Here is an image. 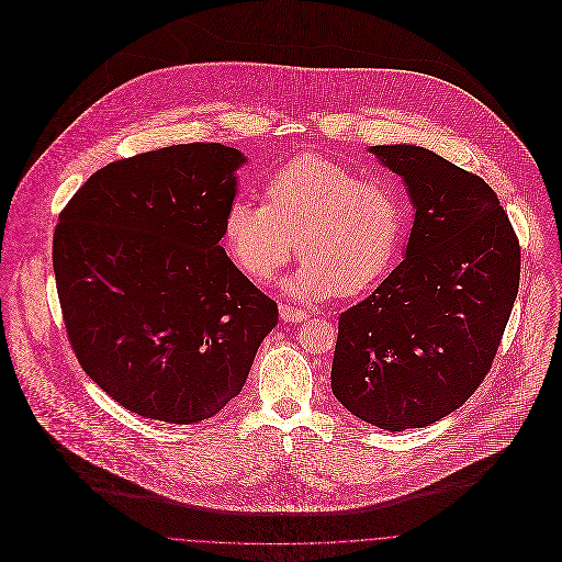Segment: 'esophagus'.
I'll use <instances>...</instances> for the list:
<instances>
[{"instance_id":"34e87169","label":"esophagus","mask_w":562,"mask_h":562,"mask_svg":"<svg viewBox=\"0 0 562 562\" xmlns=\"http://www.w3.org/2000/svg\"><path fill=\"white\" fill-rule=\"evenodd\" d=\"M279 314H281V321L285 322H303L310 318L307 312L292 307V305H279Z\"/></svg>"}]
</instances>
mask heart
Instances as JSON below:
<instances>
[{
  "label": "heart",
  "instance_id": "1",
  "mask_svg": "<svg viewBox=\"0 0 562 562\" xmlns=\"http://www.w3.org/2000/svg\"><path fill=\"white\" fill-rule=\"evenodd\" d=\"M263 196L266 205L234 201L223 221L227 250L248 279L270 281L294 250L303 266L285 290L301 301L357 296L387 274L404 229L390 181L307 156L277 170Z\"/></svg>",
  "mask_w": 562,
  "mask_h": 562
}]
</instances>
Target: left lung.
<instances>
[{
  "instance_id": "obj_1",
  "label": "left lung",
  "mask_w": 562,
  "mask_h": 562,
  "mask_svg": "<svg viewBox=\"0 0 562 562\" xmlns=\"http://www.w3.org/2000/svg\"><path fill=\"white\" fill-rule=\"evenodd\" d=\"M415 207L406 255L339 316L330 390L359 419L424 428L484 381L519 292L521 248L493 188L413 145L370 149Z\"/></svg>"
}]
</instances>
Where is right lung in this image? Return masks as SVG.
Listing matches in <instances>:
<instances>
[{
  "label": "right lung",
  "mask_w": 562,
  "mask_h": 562,
  "mask_svg": "<svg viewBox=\"0 0 562 562\" xmlns=\"http://www.w3.org/2000/svg\"><path fill=\"white\" fill-rule=\"evenodd\" d=\"M238 149L172 145L99 168L60 212L54 274L83 372L132 413L214 417L279 321L227 257Z\"/></svg>",
  "instance_id": "obj_1"
}]
</instances>
